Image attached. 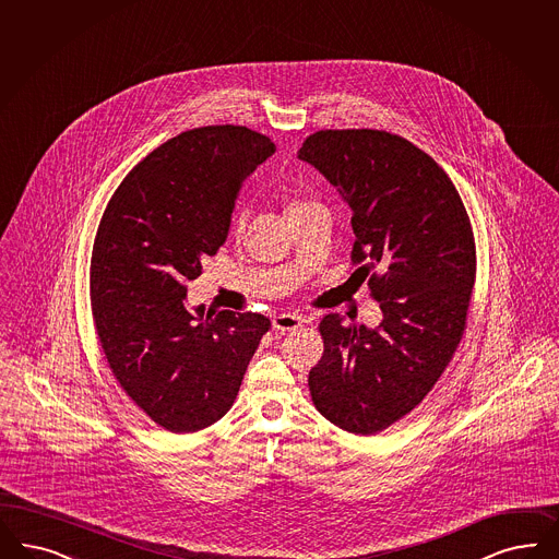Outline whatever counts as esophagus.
I'll return each instance as SVG.
<instances>
[{
  "instance_id": "esophagus-1",
  "label": "esophagus",
  "mask_w": 559,
  "mask_h": 559,
  "mask_svg": "<svg viewBox=\"0 0 559 559\" xmlns=\"http://www.w3.org/2000/svg\"><path fill=\"white\" fill-rule=\"evenodd\" d=\"M302 323H305L302 314H296V312H282V314L273 317V328L277 331L298 330V328H302Z\"/></svg>"
}]
</instances>
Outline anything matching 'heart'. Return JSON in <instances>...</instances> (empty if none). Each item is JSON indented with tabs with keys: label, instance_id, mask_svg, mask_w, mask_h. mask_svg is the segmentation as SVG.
Here are the masks:
<instances>
[{
	"label": "heart",
	"instance_id": "1",
	"mask_svg": "<svg viewBox=\"0 0 559 559\" xmlns=\"http://www.w3.org/2000/svg\"><path fill=\"white\" fill-rule=\"evenodd\" d=\"M292 207H296V205H289V209ZM242 226H245V217H242V215H236V219H234V228H236V231H240Z\"/></svg>",
	"mask_w": 559,
	"mask_h": 559
}]
</instances>
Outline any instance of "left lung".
<instances>
[{"label":"left lung","instance_id":"left-lung-1","mask_svg":"<svg viewBox=\"0 0 559 559\" xmlns=\"http://www.w3.org/2000/svg\"><path fill=\"white\" fill-rule=\"evenodd\" d=\"M298 159L350 207L352 261L367 263L358 270H383L369 280L383 312L377 328L323 317L325 350L310 369V395L335 427L379 433L431 392L462 340L475 286L471 219L448 174L397 134L321 130Z\"/></svg>","mask_w":559,"mask_h":559}]
</instances>
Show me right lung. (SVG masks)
Instances as JSON below:
<instances>
[{
  "mask_svg": "<svg viewBox=\"0 0 559 559\" xmlns=\"http://www.w3.org/2000/svg\"><path fill=\"white\" fill-rule=\"evenodd\" d=\"M275 153L247 126H205L148 153L107 203L91 305L114 377L171 433L217 423L271 328L257 312L187 309V282L228 238L242 182Z\"/></svg>",
  "mask_w": 559,
  "mask_h": 559,
  "instance_id": "add662e5",
  "label": "right lung"
}]
</instances>
